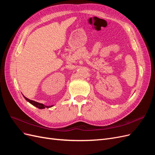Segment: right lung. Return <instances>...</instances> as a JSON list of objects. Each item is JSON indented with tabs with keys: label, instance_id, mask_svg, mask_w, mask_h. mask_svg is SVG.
<instances>
[{
	"label": "right lung",
	"instance_id": "1",
	"mask_svg": "<svg viewBox=\"0 0 155 155\" xmlns=\"http://www.w3.org/2000/svg\"><path fill=\"white\" fill-rule=\"evenodd\" d=\"M24 97L25 98V100H26V101H28L29 103H30V104H31V105H34L35 107H37V108H39V109H45V108H46H46H50V107H53V105H51V106H46V105H45L43 104H40V103H38V102H36V101H33V100H29L28 98L26 97L25 96H24Z\"/></svg>",
	"mask_w": 155,
	"mask_h": 155
}]
</instances>
